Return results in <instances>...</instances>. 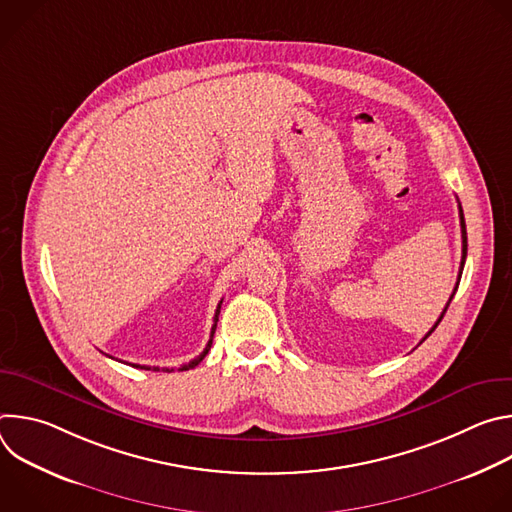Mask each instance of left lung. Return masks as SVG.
<instances>
[{
	"instance_id": "obj_1",
	"label": "left lung",
	"mask_w": 512,
	"mask_h": 512,
	"mask_svg": "<svg viewBox=\"0 0 512 512\" xmlns=\"http://www.w3.org/2000/svg\"><path fill=\"white\" fill-rule=\"evenodd\" d=\"M458 208H460V227H462V263H460V275H458V281H456V287H454V294H456V289H458V285H460V277H462V269H464V263H466V253H468V237H466V221H464V210H462V204L458 202ZM454 294L450 296V300H448V304H446V308H444V312H442V316H440V320H437L435 324H433V328L423 336V340L437 328V324L442 322V318H444V314H446V310H448V306H450V302H452V298H454ZM421 340V342H423ZM419 342V344H421Z\"/></svg>"
}]
</instances>
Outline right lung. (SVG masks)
Listing matches in <instances>:
<instances>
[{"instance_id": "1", "label": "right lung", "mask_w": 512, "mask_h": 512, "mask_svg": "<svg viewBox=\"0 0 512 512\" xmlns=\"http://www.w3.org/2000/svg\"><path fill=\"white\" fill-rule=\"evenodd\" d=\"M221 304H223V300H221ZM221 304L216 306V312H214V324H212V330H210V340H208V344L204 346V350L196 356V358H192L190 362H186V364H182V367L178 369V371H190V369H194V367H198V364L202 362V358L208 354V350H210V344H212V336H214V330H216V322H218V314H221ZM131 367H135V369H145V371H150V369H154V371H160V367H141V364H131ZM164 373H172L174 369H162Z\"/></svg>"}]
</instances>
